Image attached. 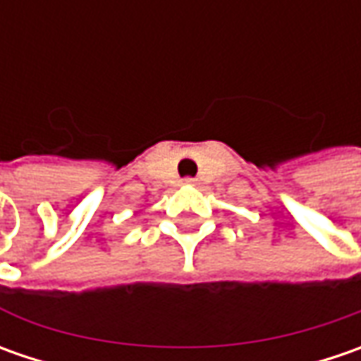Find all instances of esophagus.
<instances>
[{
    "label": "esophagus",
    "instance_id": "esophagus-1",
    "mask_svg": "<svg viewBox=\"0 0 361 361\" xmlns=\"http://www.w3.org/2000/svg\"><path fill=\"white\" fill-rule=\"evenodd\" d=\"M183 183H185L187 187H195V185H197V180H195V178H185Z\"/></svg>",
    "mask_w": 361,
    "mask_h": 361
}]
</instances>
